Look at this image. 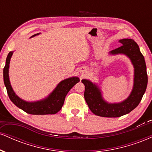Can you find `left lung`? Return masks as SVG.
Listing matches in <instances>:
<instances>
[{
    "instance_id": "left-lung-1",
    "label": "left lung",
    "mask_w": 152,
    "mask_h": 152,
    "mask_svg": "<svg viewBox=\"0 0 152 152\" xmlns=\"http://www.w3.org/2000/svg\"><path fill=\"white\" fill-rule=\"evenodd\" d=\"M120 47L109 52L111 55L124 54L132 61L134 68L133 89L128 98L120 103H108L102 96L99 86L89 80L83 79L85 86L84 98L91 111L102 117H119L131 112L139 105L147 86L148 77L144 56L133 39H121Z\"/></svg>"
}]
</instances>
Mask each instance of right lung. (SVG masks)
Masks as SVG:
<instances>
[{
  "mask_svg": "<svg viewBox=\"0 0 152 152\" xmlns=\"http://www.w3.org/2000/svg\"><path fill=\"white\" fill-rule=\"evenodd\" d=\"M35 34L31 37L38 35ZM13 51L9 52L6 58V66L3 69V81L6 87L8 95L12 102L15 106H18L23 111L30 114L34 115H45V114H55L60 111L64 105L66 94L69 93L70 89L76 83L79 82L78 77H71L63 80L57 85L55 89L50 93L46 98L37 102H28L19 98L15 94L14 91L12 88L9 80V64L10 61L13 55Z\"/></svg>",
  "mask_w": 152,
  "mask_h": 152,
  "instance_id": "right-lung-1",
  "label": "right lung"
}]
</instances>
